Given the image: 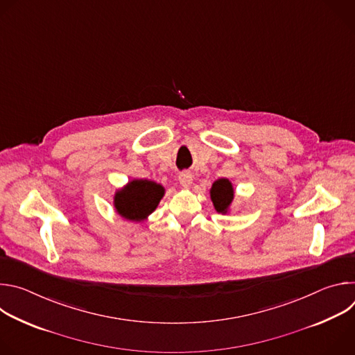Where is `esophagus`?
<instances>
[{
    "instance_id": "obj_1",
    "label": "esophagus",
    "mask_w": 355,
    "mask_h": 355,
    "mask_svg": "<svg viewBox=\"0 0 355 355\" xmlns=\"http://www.w3.org/2000/svg\"><path fill=\"white\" fill-rule=\"evenodd\" d=\"M178 181H180L181 187L189 188L191 184H192V181H193V175H192L189 171H182V173H180V175H178Z\"/></svg>"
}]
</instances>
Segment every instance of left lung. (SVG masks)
<instances>
[{
    "label": "left lung",
    "mask_w": 355,
    "mask_h": 355,
    "mask_svg": "<svg viewBox=\"0 0 355 355\" xmlns=\"http://www.w3.org/2000/svg\"><path fill=\"white\" fill-rule=\"evenodd\" d=\"M211 200L218 214L229 215L234 200V187L229 178H218L209 189Z\"/></svg>",
    "instance_id": "8db88e82"
}]
</instances>
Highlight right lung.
<instances>
[{"instance_id": "add662e5", "label": "right lung", "mask_w": 355, "mask_h": 355, "mask_svg": "<svg viewBox=\"0 0 355 355\" xmlns=\"http://www.w3.org/2000/svg\"><path fill=\"white\" fill-rule=\"evenodd\" d=\"M166 193L162 184L135 178L114 193V209L125 220L140 223L153 214Z\"/></svg>"}]
</instances>
